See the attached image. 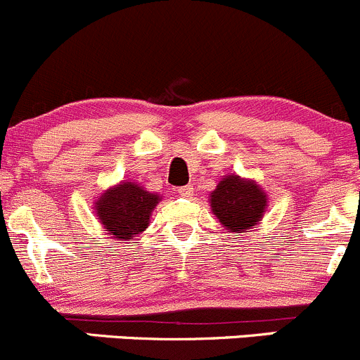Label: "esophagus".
Returning a JSON list of instances; mask_svg holds the SVG:
<instances>
[{
  "label": "esophagus",
  "mask_w": 360,
  "mask_h": 360,
  "mask_svg": "<svg viewBox=\"0 0 360 360\" xmlns=\"http://www.w3.org/2000/svg\"><path fill=\"white\" fill-rule=\"evenodd\" d=\"M192 185H184V187H179V194L181 198H191L192 195Z\"/></svg>",
  "instance_id": "esophagus-1"
}]
</instances>
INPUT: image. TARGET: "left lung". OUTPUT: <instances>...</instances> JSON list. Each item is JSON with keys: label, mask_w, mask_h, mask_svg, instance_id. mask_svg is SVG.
I'll return each mask as SVG.
<instances>
[{"label": "left lung", "mask_w": 360, "mask_h": 360, "mask_svg": "<svg viewBox=\"0 0 360 360\" xmlns=\"http://www.w3.org/2000/svg\"><path fill=\"white\" fill-rule=\"evenodd\" d=\"M268 201L266 194L254 181L231 175L224 179L212 192V210L226 229L243 233L259 224Z\"/></svg>", "instance_id": "8db88e82"}]
</instances>
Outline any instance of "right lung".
Returning <instances> with one entry per match:
<instances>
[{
	"label": "right lung",
	"instance_id": "obj_1",
	"mask_svg": "<svg viewBox=\"0 0 360 360\" xmlns=\"http://www.w3.org/2000/svg\"><path fill=\"white\" fill-rule=\"evenodd\" d=\"M158 202V194H150L134 181H122L119 187L110 188L101 195L96 210L108 234L124 243L147 229L150 213Z\"/></svg>",
	"mask_w": 360,
	"mask_h": 360
}]
</instances>
